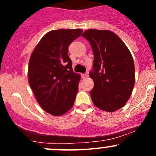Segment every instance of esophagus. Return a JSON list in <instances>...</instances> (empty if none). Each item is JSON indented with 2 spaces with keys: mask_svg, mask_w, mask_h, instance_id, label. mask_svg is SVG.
<instances>
[{
  "mask_svg": "<svg viewBox=\"0 0 156 156\" xmlns=\"http://www.w3.org/2000/svg\"><path fill=\"white\" fill-rule=\"evenodd\" d=\"M87 77H88L87 74H83V75H82V78H87Z\"/></svg>",
  "mask_w": 156,
  "mask_h": 156,
  "instance_id": "34e87169",
  "label": "esophagus"
}]
</instances>
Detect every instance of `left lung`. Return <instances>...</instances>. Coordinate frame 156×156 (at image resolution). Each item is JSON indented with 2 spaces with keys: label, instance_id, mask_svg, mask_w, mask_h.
I'll return each mask as SVG.
<instances>
[{
  "label": "left lung",
  "instance_id": "8db88e82",
  "mask_svg": "<svg viewBox=\"0 0 156 156\" xmlns=\"http://www.w3.org/2000/svg\"><path fill=\"white\" fill-rule=\"evenodd\" d=\"M82 36L94 53V69L89 76L94 81L90 97L94 104L113 112L122 108L132 94L135 81L133 59L122 39L108 30L88 29Z\"/></svg>",
  "mask_w": 156,
  "mask_h": 156
}]
</instances>
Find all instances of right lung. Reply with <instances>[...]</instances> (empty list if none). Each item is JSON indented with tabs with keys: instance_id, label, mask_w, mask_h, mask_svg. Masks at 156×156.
<instances>
[{
	"instance_id": "right-lung-1",
	"label": "right lung",
	"mask_w": 156,
	"mask_h": 156,
	"mask_svg": "<svg viewBox=\"0 0 156 156\" xmlns=\"http://www.w3.org/2000/svg\"><path fill=\"white\" fill-rule=\"evenodd\" d=\"M82 31L81 29L49 31L30 56L29 85L41 107L53 116L65 114L74 105L81 75L72 70L68 48Z\"/></svg>"
}]
</instances>
